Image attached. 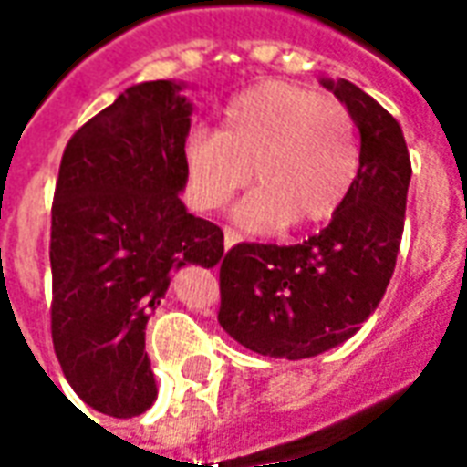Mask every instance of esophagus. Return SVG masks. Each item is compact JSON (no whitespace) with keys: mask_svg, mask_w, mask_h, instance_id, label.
<instances>
[{"mask_svg":"<svg viewBox=\"0 0 467 467\" xmlns=\"http://www.w3.org/2000/svg\"><path fill=\"white\" fill-rule=\"evenodd\" d=\"M223 233H224V247H233V244L240 240V233L233 230V227H224Z\"/></svg>","mask_w":467,"mask_h":467,"instance_id":"1","label":"esophagus"}]
</instances>
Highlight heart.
<instances>
[{"label": "heart", "instance_id": "heart-1", "mask_svg": "<svg viewBox=\"0 0 467 467\" xmlns=\"http://www.w3.org/2000/svg\"><path fill=\"white\" fill-rule=\"evenodd\" d=\"M187 190L197 210H220L254 177L237 210L253 230L290 223L313 227L348 200L360 170L350 109L290 82H263L233 97L220 130H197L184 144Z\"/></svg>", "mask_w": 467, "mask_h": 467}]
</instances>
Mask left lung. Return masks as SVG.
<instances>
[{
  "label": "left lung",
  "instance_id": "1",
  "mask_svg": "<svg viewBox=\"0 0 467 467\" xmlns=\"http://www.w3.org/2000/svg\"><path fill=\"white\" fill-rule=\"evenodd\" d=\"M323 85L360 130V170L348 200L305 243H240L220 257L224 333L285 360L345 343L378 307L400 250L412 174L398 119L348 79Z\"/></svg>",
  "mask_w": 467,
  "mask_h": 467
}]
</instances>
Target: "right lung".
Returning <instances> with one entry per match:
<instances>
[{
    "mask_svg": "<svg viewBox=\"0 0 467 467\" xmlns=\"http://www.w3.org/2000/svg\"><path fill=\"white\" fill-rule=\"evenodd\" d=\"M192 105L170 79L124 89L67 142L52 202V343L95 410L134 418L157 398L150 313L182 265L213 267L223 230L184 210Z\"/></svg>",
    "mask_w": 467,
    "mask_h": 467,
    "instance_id": "1",
    "label": "right lung"
}]
</instances>
